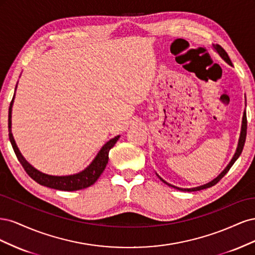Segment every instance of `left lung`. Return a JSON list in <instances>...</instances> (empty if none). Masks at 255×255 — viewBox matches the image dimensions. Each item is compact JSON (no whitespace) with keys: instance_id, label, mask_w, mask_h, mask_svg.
Instances as JSON below:
<instances>
[{"instance_id":"1","label":"left lung","mask_w":255,"mask_h":255,"mask_svg":"<svg viewBox=\"0 0 255 255\" xmlns=\"http://www.w3.org/2000/svg\"><path fill=\"white\" fill-rule=\"evenodd\" d=\"M213 48L214 50L217 52L219 54V56L226 61L227 64H229L230 66H233L232 65V61H231L228 53L223 50L219 44H213ZM246 136H247V115H246V110L244 111V115H243V121H242V128H241V135H239V139H238V143H237V148H236V151L234 153V155L232 157V159L230 160V163L228 164V166L223 169V170L221 171V173L217 176L215 177V179L211 182H208L204 185H201V186H198V187H194V188H181V187H176V186H173V185L167 183L165 180L161 179V177L156 173V175L158 176V179L165 183L166 185H168V186H171L172 188H175L177 190H182V191H198V190H202V189H206V188H210L212 186H214V185L217 184L223 176H225L227 174V172L230 170V168L233 166V164L235 163V161L237 160V158L239 157V155H241L242 152H243V149H244V145H245V141H246Z\"/></svg>"}]
</instances>
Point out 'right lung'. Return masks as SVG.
Listing matches in <instances>:
<instances>
[{"instance_id":"1","label":"right lung","mask_w":255,"mask_h":255,"mask_svg":"<svg viewBox=\"0 0 255 255\" xmlns=\"http://www.w3.org/2000/svg\"><path fill=\"white\" fill-rule=\"evenodd\" d=\"M16 89H17V86H16ZM14 95H16V90H14ZM14 95L12 97L10 106H9V111H8L9 140H10V143L12 145V149H13L14 153H16L18 160L20 161L22 167L24 168L26 173L38 184L43 185V186H47V187H50L53 189L65 190V191H73V190L84 189V188H87V187L91 186L92 184H95L96 181L100 177V175H101L102 172L104 171L107 163H109V152L115 145V143L118 141V139L120 138V135L116 136V137L112 138L111 140L107 141L102 146L101 150L98 152L96 157L89 164V166H87L84 169V170L80 171L79 173L70 174V175H51V174L43 173L39 170H37L35 167H33L24 157H23L16 141H14V138L11 133V112H12Z\"/></svg>"}]
</instances>
